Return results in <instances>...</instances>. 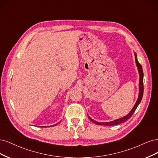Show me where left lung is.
I'll return each mask as SVG.
<instances>
[{
  "label": "left lung",
  "instance_id": "1",
  "mask_svg": "<svg viewBox=\"0 0 158 158\" xmlns=\"http://www.w3.org/2000/svg\"><path fill=\"white\" fill-rule=\"evenodd\" d=\"M135 62H136V65L137 66V68H138V71H139V77L140 78H139V97H138V99H137V100L136 102L135 106H133V109L131 110V111L128 114H127L125 116H124V117H123V118L118 119H115V120L112 121H110V122H98V121H96L95 120L93 119L92 118H90V116H89V119L91 121H93V123L97 124V125H108V126L117 125H119L120 123H123V122H125L127 119H129L131 118V117L133 115V114H134L136 109L137 108V107H138V106L140 103V102H141L142 98V96H143V92H144V85H143L144 73H143V71H142V65L139 62L138 60H137V55H136V52H135Z\"/></svg>",
  "mask_w": 158,
  "mask_h": 158
}]
</instances>
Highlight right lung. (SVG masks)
I'll list each match as a JSON object with an SVG mask.
<instances>
[{
    "mask_svg": "<svg viewBox=\"0 0 158 158\" xmlns=\"http://www.w3.org/2000/svg\"><path fill=\"white\" fill-rule=\"evenodd\" d=\"M60 122H59V123H60ZM59 123H56V124H55V125H53L52 126H56V125H58Z\"/></svg>",
    "mask_w": 158,
    "mask_h": 158,
    "instance_id": "add662e5",
    "label": "right lung"
}]
</instances>
